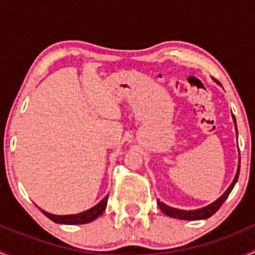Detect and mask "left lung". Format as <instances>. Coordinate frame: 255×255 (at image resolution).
I'll return each instance as SVG.
<instances>
[{"instance_id":"left-lung-1","label":"left lung","mask_w":255,"mask_h":255,"mask_svg":"<svg viewBox=\"0 0 255 255\" xmlns=\"http://www.w3.org/2000/svg\"><path fill=\"white\" fill-rule=\"evenodd\" d=\"M217 84H218V82H217ZM232 118H233V122H235L236 133H237V135H238L237 123H236V118H235V116H233V115H232ZM239 168H241V158L238 159V169H237V173H236V176H235V179H233L232 184H231L230 187L226 190L225 194H223L221 197H218V199L216 200V201H213L212 204L207 205V206H205V207L197 208V210H180V208L168 206L166 204H164V202L159 201V200H158L159 208H160L161 212L165 213L166 216H169V217H173V218H177V220H185V221L206 220V218L211 217L213 213L217 212L218 208L222 206V204L226 201V199L228 197V195L231 194V191L233 190V187H235L236 182H237V180H238Z\"/></svg>"}]
</instances>
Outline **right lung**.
Instances as JSON below:
<instances>
[{"instance_id":"1","label":"right lung","mask_w":255,"mask_h":255,"mask_svg":"<svg viewBox=\"0 0 255 255\" xmlns=\"http://www.w3.org/2000/svg\"><path fill=\"white\" fill-rule=\"evenodd\" d=\"M107 200H109V195L105 196V199H102L96 206L89 208L84 212L76 213V215H53V213H49L44 210L40 211L55 223H60V225H85V223L92 222L104 213L107 206Z\"/></svg>"}]
</instances>
